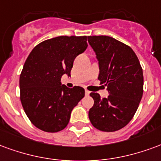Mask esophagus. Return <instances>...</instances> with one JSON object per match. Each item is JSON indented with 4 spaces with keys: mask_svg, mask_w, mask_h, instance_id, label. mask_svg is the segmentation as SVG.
<instances>
[{
    "mask_svg": "<svg viewBox=\"0 0 161 161\" xmlns=\"http://www.w3.org/2000/svg\"><path fill=\"white\" fill-rule=\"evenodd\" d=\"M85 94H86V96H88V95L90 94V92H89L88 90H86V91H85Z\"/></svg>",
    "mask_w": 161,
    "mask_h": 161,
    "instance_id": "obj_1",
    "label": "esophagus"
}]
</instances>
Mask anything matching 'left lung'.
Returning <instances> with one entry per match:
<instances>
[{
	"label": "left lung",
	"mask_w": 161,
	"mask_h": 161,
	"mask_svg": "<svg viewBox=\"0 0 161 161\" xmlns=\"http://www.w3.org/2000/svg\"><path fill=\"white\" fill-rule=\"evenodd\" d=\"M88 42L99 64L98 80L110 95L101 98L91 92L94 104L89 110L93 127L113 132L125 127L136 112L143 93V73L140 62L129 45L108 36H89Z\"/></svg>",
	"instance_id": "1"
}]
</instances>
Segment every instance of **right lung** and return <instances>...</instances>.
Masks as SVG:
<instances>
[{"label":"right lung","mask_w":161,"mask_h":161,"mask_svg":"<svg viewBox=\"0 0 161 161\" xmlns=\"http://www.w3.org/2000/svg\"><path fill=\"white\" fill-rule=\"evenodd\" d=\"M86 36H60L34 47L19 77L20 101L25 114L37 129L55 133L67 127L71 111L85 96L81 86L62 85L70 75L75 57L87 47Z\"/></svg>","instance_id":"add662e5"}]
</instances>
